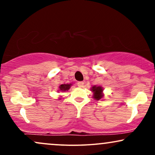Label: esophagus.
<instances>
[{
  "label": "esophagus",
  "instance_id": "34e87169",
  "mask_svg": "<svg viewBox=\"0 0 155 155\" xmlns=\"http://www.w3.org/2000/svg\"><path fill=\"white\" fill-rule=\"evenodd\" d=\"M77 84L79 87H82L84 86V82L83 81H79V82L77 83Z\"/></svg>",
  "mask_w": 155,
  "mask_h": 155
}]
</instances>
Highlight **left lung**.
I'll list each match as a JSON object with an SVG mask.
<instances>
[{"instance_id":"8db88e82","label":"left lung","mask_w":155,"mask_h":155,"mask_svg":"<svg viewBox=\"0 0 155 155\" xmlns=\"http://www.w3.org/2000/svg\"><path fill=\"white\" fill-rule=\"evenodd\" d=\"M92 91L93 92V97L94 98L96 99V100H100L101 98H102L103 97V88L101 87L98 86V87H96V86H93L92 87Z\"/></svg>"}]
</instances>
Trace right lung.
Returning a JSON list of instances; mask_svg holds the SVG:
<instances>
[{
	"label": "right lung",
	"instance_id": "obj_1",
	"mask_svg": "<svg viewBox=\"0 0 155 155\" xmlns=\"http://www.w3.org/2000/svg\"><path fill=\"white\" fill-rule=\"evenodd\" d=\"M71 86V84H61L60 86V91H66L70 89Z\"/></svg>",
	"mask_w": 155,
	"mask_h": 155
}]
</instances>
